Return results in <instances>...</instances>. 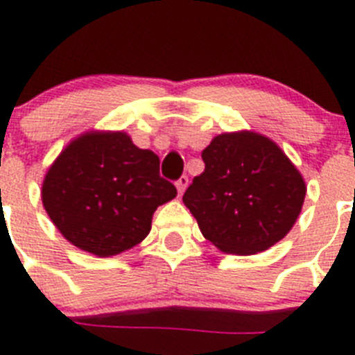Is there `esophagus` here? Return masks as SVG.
Returning a JSON list of instances; mask_svg holds the SVG:
<instances>
[{
  "instance_id": "obj_1",
  "label": "esophagus",
  "mask_w": 355,
  "mask_h": 355,
  "mask_svg": "<svg viewBox=\"0 0 355 355\" xmlns=\"http://www.w3.org/2000/svg\"><path fill=\"white\" fill-rule=\"evenodd\" d=\"M175 184H177V189H178V194H182L185 191V187H187V184H189V178L185 177V175H182L180 178H178L177 182H175Z\"/></svg>"
}]
</instances>
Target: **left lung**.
I'll return each mask as SVG.
<instances>
[{"instance_id":"1","label":"left lung","mask_w":355,"mask_h":355,"mask_svg":"<svg viewBox=\"0 0 355 355\" xmlns=\"http://www.w3.org/2000/svg\"><path fill=\"white\" fill-rule=\"evenodd\" d=\"M201 159L205 170L182 200L207 241L225 253L254 254L285 237L306 185L276 143L254 132L221 134Z\"/></svg>"}]
</instances>
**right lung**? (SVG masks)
Masks as SVG:
<instances>
[{
  "label": "right lung",
  "mask_w": 355,
  "mask_h": 355,
  "mask_svg": "<svg viewBox=\"0 0 355 355\" xmlns=\"http://www.w3.org/2000/svg\"><path fill=\"white\" fill-rule=\"evenodd\" d=\"M159 164L154 152L138 148L127 134H85L47 171L44 207L67 241L113 257L139 244L157 207L177 196Z\"/></svg>",
  "instance_id": "1"
}]
</instances>
